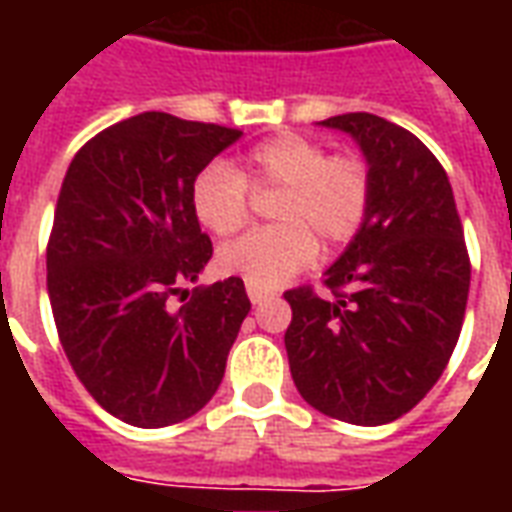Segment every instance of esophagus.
Segmentation results:
<instances>
[{
	"label": "esophagus",
	"mask_w": 512,
	"mask_h": 512,
	"mask_svg": "<svg viewBox=\"0 0 512 512\" xmlns=\"http://www.w3.org/2000/svg\"><path fill=\"white\" fill-rule=\"evenodd\" d=\"M246 296H249L252 304H260V301H266L268 296H274V293H268V290L263 288H255V285H246Z\"/></svg>",
	"instance_id": "34e87169"
}]
</instances>
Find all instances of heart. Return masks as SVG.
Wrapping results in <instances>:
<instances>
[{
  "instance_id": "1",
  "label": "heart",
  "mask_w": 512,
  "mask_h": 512,
  "mask_svg": "<svg viewBox=\"0 0 512 512\" xmlns=\"http://www.w3.org/2000/svg\"><path fill=\"white\" fill-rule=\"evenodd\" d=\"M249 189H282L274 202L279 224L224 246L219 266L255 288H277L315 260V234L326 244H345L362 230L373 172L359 153H329L318 139L279 134L252 147L241 172L224 161L200 169L191 183V205L213 235H233L249 219Z\"/></svg>"
}]
</instances>
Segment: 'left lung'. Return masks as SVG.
Listing matches in <instances>:
<instances>
[{
    "label": "left lung",
    "instance_id": "8db88e82",
    "mask_svg": "<svg viewBox=\"0 0 512 512\" xmlns=\"http://www.w3.org/2000/svg\"><path fill=\"white\" fill-rule=\"evenodd\" d=\"M362 147L373 200L323 285L285 293L290 376L332 419L386 425L428 395L461 337L472 263L439 158L370 112L323 120Z\"/></svg>",
    "mask_w": 512,
    "mask_h": 512
}]
</instances>
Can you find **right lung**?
<instances>
[{
	"label": "right lung",
	"instance_id": "add662e5",
	"mask_svg": "<svg viewBox=\"0 0 512 512\" xmlns=\"http://www.w3.org/2000/svg\"><path fill=\"white\" fill-rule=\"evenodd\" d=\"M238 136L142 112L84 142L62 180L46 246L62 351L95 403L136 428L183 422L216 395L252 307L241 277L183 290L213 255L191 183Z\"/></svg>",
	"mask_w": 512,
	"mask_h": 512
}]
</instances>
